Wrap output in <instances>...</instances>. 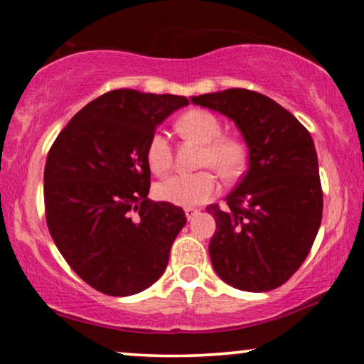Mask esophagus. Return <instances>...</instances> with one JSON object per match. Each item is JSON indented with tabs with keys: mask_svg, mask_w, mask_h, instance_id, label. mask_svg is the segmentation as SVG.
I'll use <instances>...</instances> for the list:
<instances>
[{
	"mask_svg": "<svg viewBox=\"0 0 364 364\" xmlns=\"http://www.w3.org/2000/svg\"><path fill=\"white\" fill-rule=\"evenodd\" d=\"M185 212H186V219H188V220H191V219H193L195 215H198V214H200V212L196 210V208H186Z\"/></svg>",
	"mask_w": 364,
	"mask_h": 364,
	"instance_id": "34e87169",
	"label": "esophagus"
}]
</instances>
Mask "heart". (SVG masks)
Here are the masks:
<instances>
[{"label":"heart","instance_id":"b5f03b06","mask_svg":"<svg viewBox=\"0 0 364 364\" xmlns=\"http://www.w3.org/2000/svg\"><path fill=\"white\" fill-rule=\"evenodd\" d=\"M181 129L191 139L205 144L200 166L214 168L225 179L236 178L245 166V147L241 141L223 135V127L212 112L193 109L179 119ZM145 161L152 173H168L173 164V150L166 129L157 128L150 135L145 149ZM156 196L162 202L179 207H195L207 203L219 191V181L212 171H198L193 174H173L156 188Z\"/></svg>","mask_w":364,"mask_h":364}]
</instances>
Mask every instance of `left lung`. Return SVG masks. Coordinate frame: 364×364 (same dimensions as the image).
<instances>
[{
	"instance_id": "left-lung-1",
	"label": "left lung",
	"mask_w": 364,
	"mask_h": 364,
	"mask_svg": "<svg viewBox=\"0 0 364 364\" xmlns=\"http://www.w3.org/2000/svg\"><path fill=\"white\" fill-rule=\"evenodd\" d=\"M240 128L250 166L225 207H207L217 231L208 245L212 267L241 291H272L291 279L310 253L323 210L318 159L311 135L267 95L229 89L191 97Z\"/></svg>"
}]
</instances>
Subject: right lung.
<instances>
[{"mask_svg":"<svg viewBox=\"0 0 364 364\" xmlns=\"http://www.w3.org/2000/svg\"><path fill=\"white\" fill-rule=\"evenodd\" d=\"M188 99L111 90L61 129L44 168L46 223L78 277L107 296H132L164 274L186 224L181 207L152 202L147 141Z\"/></svg>","mask_w":364,"mask_h":364,"instance_id":"1","label":"right lung"}]
</instances>
